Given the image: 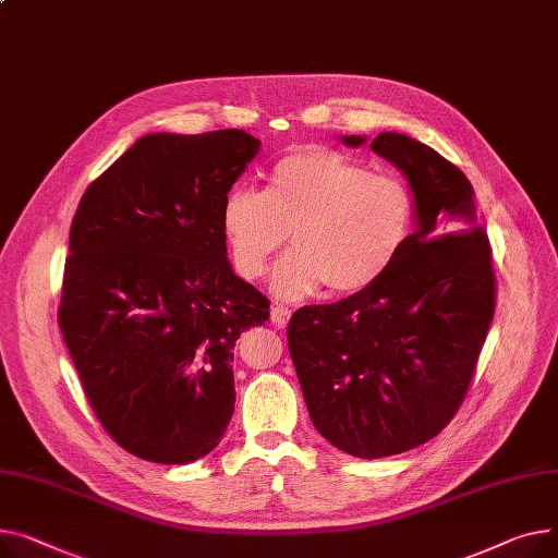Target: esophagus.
Wrapping results in <instances>:
<instances>
[{
    "instance_id": "esophagus-1",
    "label": "esophagus",
    "mask_w": 558,
    "mask_h": 558,
    "mask_svg": "<svg viewBox=\"0 0 558 558\" xmlns=\"http://www.w3.org/2000/svg\"><path fill=\"white\" fill-rule=\"evenodd\" d=\"M289 316H291V312H289L287 307H282V305H274V307H271V320H274L276 327H280V329L287 327Z\"/></svg>"
}]
</instances>
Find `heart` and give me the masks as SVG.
Wrapping results in <instances>:
<instances>
[{
    "label": "heart",
    "instance_id": "1",
    "mask_svg": "<svg viewBox=\"0 0 558 558\" xmlns=\"http://www.w3.org/2000/svg\"><path fill=\"white\" fill-rule=\"evenodd\" d=\"M415 195L392 174H377L356 159L303 147L269 172L265 193L233 189L221 206L231 263L255 280L287 244L271 276L278 299L299 301L329 284L339 295L379 282L415 229Z\"/></svg>",
    "mask_w": 558,
    "mask_h": 558
}]
</instances>
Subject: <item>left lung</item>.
I'll return each instance as SVG.
<instances>
[{
  "mask_svg": "<svg viewBox=\"0 0 558 558\" xmlns=\"http://www.w3.org/2000/svg\"><path fill=\"white\" fill-rule=\"evenodd\" d=\"M369 147L405 174L420 227L379 282L295 312L287 341L316 430L377 460L420 447L460 411L494 320L496 274L464 172L405 134L381 132Z\"/></svg>",
  "mask_w": 558,
  "mask_h": 558,
  "instance_id": "1",
  "label": "left lung"
}]
</instances>
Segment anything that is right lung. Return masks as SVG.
Wrapping results in <instances>:
<instances>
[{
    "label": "right lung",
    "mask_w": 558,
    "mask_h": 558,
    "mask_svg": "<svg viewBox=\"0 0 558 558\" xmlns=\"http://www.w3.org/2000/svg\"><path fill=\"white\" fill-rule=\"evenodd\" d=\"M257 153L242 130L147 134L73 215L58 323L100 426L141 460L195 462L233 417V348L269 301L233 274L221 206Z\"/></svg>",
    "instance_id": "right-lung-1"
}]
</instances>
